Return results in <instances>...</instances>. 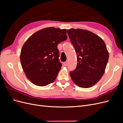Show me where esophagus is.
<instances>
[{
	"label": "esophagus",
	"mask_w": 123,
	"mask_h": 123,
	"mask_svg": "<svg viewBox=\"0 0 123 123\" xmlns=\"http://www.w3.org/2000/svg\"><path fill=\"white\" fill-rule=\"evenodd\" d=\"M68 64V61H66L65 62H64V65L65 66H67Z\"/></svg>",
	"instance_id": "34e87169"
}]
</instances>
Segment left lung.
Wrapping results in <instances>:
<instances>
[{
	"label": "left lung",
	"mask_w": 123,
	"mask_h": 123,
	"mask_svg": "<svg viewBox=\"0 0 123 123\" xmlns=\"http://www.w3.org/2000/svg\"><path fill=\"white\" fill-rule=\"evenodd\" d=\"M67 33L77 57L76 68L70 72L71 78L80 87H91L105 72L109 59L106 44L98 36L86 30L71 29Z\"/></svg>",
	"instance_id": "8db88e82"
}]
</instances>
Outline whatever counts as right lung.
I'll use <instances>...</instances> for the list:
<instances>
[{"label":"right lung","mask_w":123,"mask_h":123,"mask_svg":"<svg viewBox=\"0 0 123 123\" xmlns=\"http://www.w3.org/2000/svg\"><path fill=\"white\" fill-rule=\"evenodd\" d=\"M66 29L44 28L33 34L22 48L20 62L26 76L38 86L53 83L62 65L57 45L67 39Z\"/></svg>","instance_id":"1"}]
</instances>
